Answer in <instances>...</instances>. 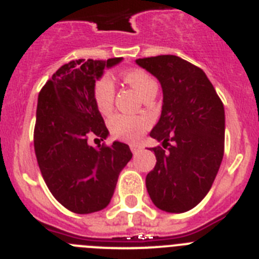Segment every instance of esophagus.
I'll list each match as a JSON object with an SVG mask.
<instances>
[{
  "label": "esophagus",
  "instance_id": "34e87169",
  "mask_svg": "<svg viewBox=\"0 0 259 259\" xmlns=\"http://www.w3.org/2000/svg\"><path fill=\"white\" fill-rule=\"evenodd\" d=\"M131 150H132V153H135V154H136V153H139L143 150V145H141V144H132Z\"/></svg>",
  "mask_w": 259,
  "mask_h": 259
}]
</instances>
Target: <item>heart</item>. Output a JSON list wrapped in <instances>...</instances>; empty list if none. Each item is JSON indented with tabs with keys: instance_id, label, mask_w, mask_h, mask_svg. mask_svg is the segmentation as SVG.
<instances>
[{
	"instance_id": "heart-1",
	"label": "heart",
	"mask_w": 259,
	"mask_h": 259,
	"mask_svg": "<svg viewBox=\"0 0 259 259\" xmlns=\"http://www.w3.org/2000/svg\"><path fill=\"white\" fill-rule=\"evenodd\" d=\"M123 79L130 85L134 87L141 97H145L150 91L157 89V81L154 80V77L148 74L146 71L139 70V68L124 72ZM114 96H115L114 83L109 76H102L101 79L96 81L95 89H93V98H95L96 106L102 114H109L111 111ZM146 127H148V120L143 116L118 114L110 120V128H111L114 136L128 141L137 140L145 132Z\"/></svg>"
}]
</instances>
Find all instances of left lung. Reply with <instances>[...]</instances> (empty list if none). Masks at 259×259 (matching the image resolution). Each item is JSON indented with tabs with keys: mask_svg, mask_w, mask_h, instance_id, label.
<instances>
[{
	"mask_svg": "<svg viewBox=\"0 0 259 259\" xmlns=\"http://www.w3.org/2000/svg\"><path fill=\"white\" fill-rule=\"evenodd\" d=\"M161 83L163 104L150 137L157 163L146 189L158 209L184 212L211 188L224 153V107L206 74L176 56L136 59Z\"/></svg>",
	"mask_w": 259,
	"mask_h": 259,
	"instance_id": "left-lung-1",
	"label": "left lung"
}]
</instances>
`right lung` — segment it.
<instances>
[{"instance_id":"right-lung-1","label":"right lung","mask_w":259,"mask_h":259,"mask_svg":"<svg viewBox=\"0 0 259 259\" xmlns=\"http://www.w3.org/2000/svg\"><path fill=\"white\" fill-rule=\"evenodd\" d=\"M123 58L77 59L57 70L41 89L33 144L41 175L59 203L76 214L105 209L119 174L132 158L130 146L88 144L89 136L106 139L109 131L93 98L105 68Z\"/></svg>"}]
</instances>
